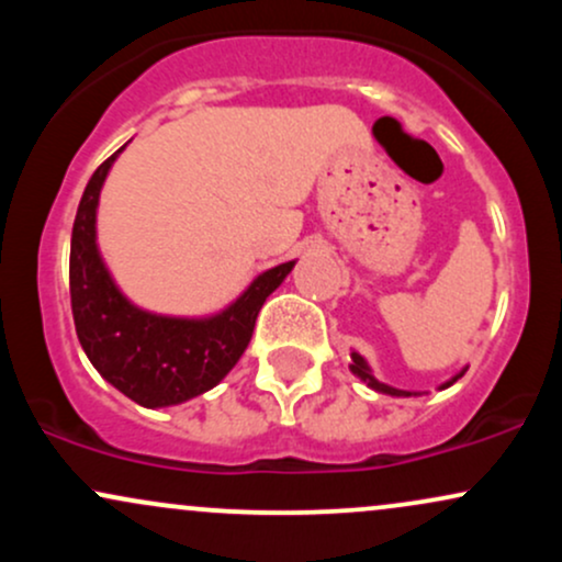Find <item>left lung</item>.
I'll use <instances>...</instances> for the list:
<instances>
[{"label": "left lung", "mask_w": 562, "mask_h": 562, "mask_svg": "<svg viewBox=\"0 0 562 562\" xmlns=\"http://www.w3.org/2000/svg\"><path fill=\"white\" fill-rule=\"evenodd\" d=\"M348 370H351L353 375L362 380V383H367V389H372V391H378V393H389V396H420V393H417V391H402V389H393V385H389V383H380V380L372 375V367L367 364V359L362 357V353H357V351H351V364H348ZM465 372H468V367H462V370L457 372L454 378H449L447 383H441V391L449 389V385H454L457 380L465 375Z\"/></svg>", "instance_id": "obj_1"}]
</instances>
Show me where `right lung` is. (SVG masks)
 <instances>
[{
	"label": "right lung",
	"instance_id": "right-lung-1",
	"mask_svg": "<svg viewBox=\"0 0 562 562\" xmlns=\"http://www.w3.org/2000/svg\"><path fill=\"white\" fill-rule=\"evenodd\" d=\"M121 150L92 173L76 211L70 308L94 370L132 402L158 409L190 402L227 378L250 344L263 301L282 285L295 261L261 272L229 306L209 317H166L134 306L115 285L97 245L100 192Z\"/></svg>",
	"mask_w": 562,
	"mask_h": 562
}]
</instances>
